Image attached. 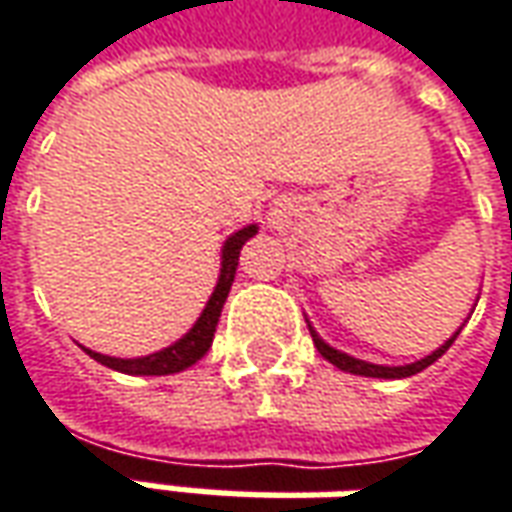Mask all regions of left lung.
<instances>
[{"label":"left lung","instance_id":"left-lung-1","mask_svg":"<svg viewBox=\"0 0 512 512\" xmlns=\"http://www.w3.org/2000/svg\"><path fill=\"white\" fill-rule=\"evenodd\" d=\"M306 323H309V317H306ZM309 331H311V340H314V348L326 357L331 365H337L340 371H345V374H357V377H377V379H405V377H414V374H419V371H425L428 365H433V362L439 360L445 351H448L450 345H453V340H456V334L462 331H456L450 340H445V343L439 345L436 351H431L428 357H422V360L416 362H408V365H377V362H365V360H357V357H351V354H345V351H337L334 345H328L317 331H314V326L309 323Z\"/></svg>","mask_w":512,"mask_h":512}]
</instances>
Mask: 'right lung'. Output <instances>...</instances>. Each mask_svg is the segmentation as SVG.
<instances>
[{
  "label": "right lung",
  "mask_w": 512,
  "mask_h": 512,
  "mask_svg": "<svg viewBox=\"0 0 512 512\" xmlns=\"http://www.w3.org/2000/svg\"><path fill=\"white\" fill-rule=\"evenodd\" d=\"M257 235V223H249L238 232H232L221 249V274H218V283H215V291L209 294L206 306H203L201 317L195 320V326L186 331L181 340H175L167 348L155 351V354H147V357H107V354H98V351H90L84 348L90 357L113 371H121V374H133V377H167V374H178V371H186L189 365L201 360L203 354L212 348V337H215V328H218V320H221L223 303L229 297V289L235 283V272H238V257L243 243Z\"/></svg>",
  "instance_id": "1"
}]
</instances>
